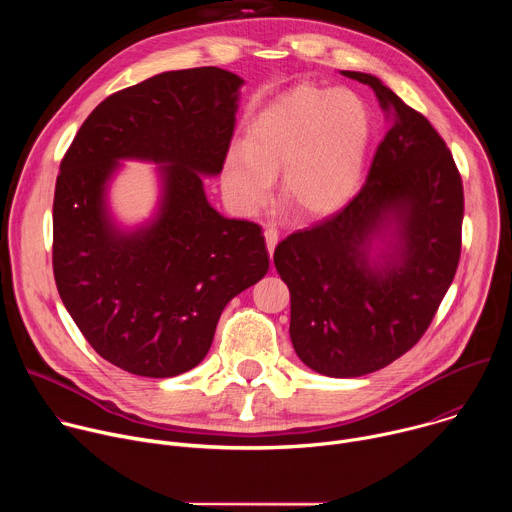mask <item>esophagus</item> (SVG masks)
I'll use <instances>...</instances> for the list:
<instances>
[{
  "instance_id": "34e87169",
  "label": "esophagus",
  "mask_w": 512,
  "mask_h": 512,
  "mask_svg": "<svg viewBox=\"0 0 512 512\" xmlns=\"http://www.w3.org/2000/svg\"><path fill=\"white\" fill-rule=\"evenodd\" d=\"M265 243H267V251H269V255H273V249H275V245H277V239H279V233H277V229H273V227H269V229H265Z\"/></svg>"
}]
</instances>
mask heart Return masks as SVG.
<instances>
[{
	"label": "heart",
	"instance_id": "obj_1",
	"mask_svg": "<svg viewBox=\"0 0 512 512\" xmlns=\"http://www.w3.org/2000/svg\"><path fill=\"white\" fill-rule=\"evenodd\" d=\"M371 143V113L348 89L296 87L247 125L223 162V188L241 214L263 208L281 173V202L300 216L340 210L356 194Z\"/></svg>",
	"mask_w": 512,
	"mask_h": 512
}]
</instances>
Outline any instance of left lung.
<instances>
[{
    "instance_id": "1",
    "label": "left lung",
    "mask_w": 512,
    "mask_h": 512,
    "mask_svg": "<svg viewBox=\"0 0 512 512\" xmlns=\"http://www.w3.org/2000/svg\"><path fill=\"white\" fill-rule=\"evenodd\" d=\"M389 131L367 182L336 214L283 239L289 336L312 371L352 379L385 369L427 330L458 269L464 190L446 141L367 72Z\"/></svg>"
}]
</instances>
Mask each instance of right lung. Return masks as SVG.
Returning a JSON list of instances; mask_svg holds the SVG:
<instances>
[{
  "label": "right lung",
  "mask_w": 512,
  "mask_h": 512,
  "mask_svg": "<svg viewBox=\"0 0 512 512\" xmlns=\"http://www.w3.org/2000/svg\"><path fill=\"white\" fill-rule=\"evenodd\" d=\"M243 79L170 70L107 97L60 162L52 267L60 300L115 367L150 379L206 356L225 306L269 269L261 227L216 212L204 178L223 172ZM159 166L155 216L121 228L108 186L121 161Z\"/></svg>",
  "instance_id": "add662e5"
}]
</instances>
